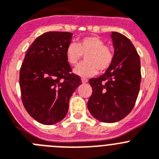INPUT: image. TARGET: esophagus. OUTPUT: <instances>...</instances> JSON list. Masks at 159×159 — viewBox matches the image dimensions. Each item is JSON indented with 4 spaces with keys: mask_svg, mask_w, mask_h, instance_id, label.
<instances>
[{
    "mask_svg": "<svg viewBox=\"0 0 159 159\" xmlns=\"http://www.w3.org/2000/svg\"><path fill=\"white\" fill-rule=\"evenodd\" d=\"M88 82V80L86 78H82V83H86Z\"/></svg>",
    "mask_w": 159,
    "mask_h": 159,
    "instance_id": "obj_1",
    "label": "esophagus"
}]
</instances>
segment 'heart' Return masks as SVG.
Listing matches in <instances>:
<instances>
[{
    "label": "heart",
    "instance_id": "b5f03b06",
    "mask_svg": "<svg viewBox=\"0 0 159 159\" xmlns=\"http://www.w3.org/2000/svg\"><path fill=\"white\" fill-rule=\"evenodd\" d=\"M86 56V62L82 63L74 69V73L82 77L95 75L98 70L105 71L113 61L112 52L104 41L98 36L83 38L77 43H71L66 48V58L69 63L76 65Z\"/></svg>",
    "mask_w": 159,
    "mask_h": 159
}]
</instances>
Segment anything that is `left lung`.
Returning <instances> with one entry per match:
<instances>
[{
    "mask_svg": "<svg viewBox=\"0 0 159 159\" xmlns=\"http://www.w3.org/2000/svg\"><path fill=\"white\" fill-rule=\"evenodd\" d=\"M113 61L102 76L90 79L91 96L87 107L98 120L115 123L125 118L135 105L141 84V61L132 42L124 34H111Z\"/></svg>",
    "mask_w": 159,
    "mask_h": 159,
    "instance_id": "obj_1",
    "label": "left lung"
}]
</instances>
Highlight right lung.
Segmentation results:
<instances>
[{
  "label": "right lung",
  "mask_w": 159,
  "mask_h": 159,
  "mask_svg": "<svg viewBox=\"0 0 159 159\" xmlns=\"http://www.w3.org/2000/svg\"><path fill=\"white\" fill-rule=\"evenodd\" d=\"M73 34L49 31L33 42L20 69L22 101L32 118L46 125L62 120L69 110L70 97L82 84L71 73L66 48Z\"/></svg>",
  "instance_id": "right-lung-1"
}]
</instances>
